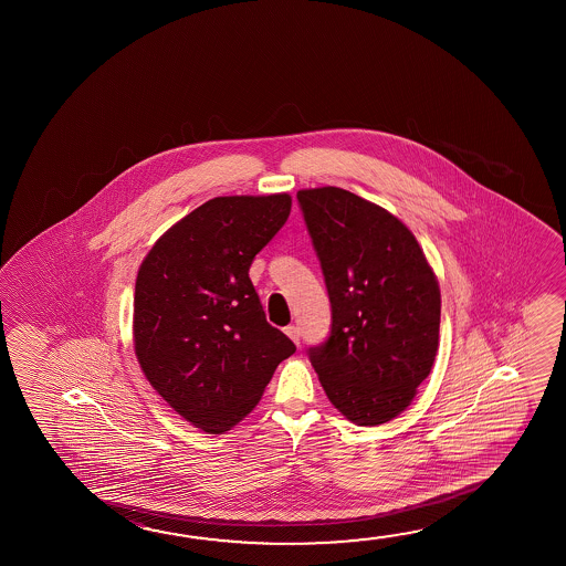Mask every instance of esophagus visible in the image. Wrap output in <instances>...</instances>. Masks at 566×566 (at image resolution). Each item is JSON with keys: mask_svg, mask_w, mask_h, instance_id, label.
Wrapping results in <instances>:
<instances>
[{"mask_svg": "<svg viewBox=\"0 0 566 566\" xmlns=\"http://www.w3.org/2000/svg\"><path fill=\"white\" fill-rule=\"evenodd\" d=\"M284 332H286L287 337H290L292 342L296 343V345H300V337H302V332H300V327H297V325H287V327H284Z\"/></svg>", "mask_w": 566, "mask_h": 566, "instance_id": "obj_1", "label": "esophagus"}]
</instances>
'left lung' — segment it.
<instances>
[{"instance_id": "8db88e82", "label": "left lung", "mask_w": 566, "mask_h": 566, "mask_svg": "<svg viewBox=\"0 0 566 566\" xmlns=\"http://www.w3.org/2000/svg\"><path fill=\"white\" fill-rule=\"evenodd\" d=\"M296 197L332 304V332L310 361L343 417L385 424L434 365L438 280L415 234L379 205L339 187Z\"/></svg>"}]
</instances>
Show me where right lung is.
<instances>
[{
	"label": "right lung",
	"mask_w": 566,
	"mask_h": 566,
	"mask_svg": "<svg viewBox=\"0 0 566 566\" xmlns=\"http://www.w3.org/2000/svg\"><path fill=\"white\" fill-rule=\"evenodd\" d=\"M290 207L287 193L214 197L161 234L139 266V367L177 415L209 434L241 422L296 352L266 322L249 279Z\"/></svg>",
	"instance_id": "obj_1"
}]
</instances>
